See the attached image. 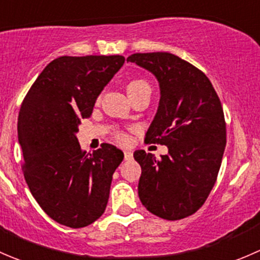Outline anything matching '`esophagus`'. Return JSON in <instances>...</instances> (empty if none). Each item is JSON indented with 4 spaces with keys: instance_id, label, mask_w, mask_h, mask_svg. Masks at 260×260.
<instances>
[{
    "instance_id": "34e87169",
    "label": "esophagus",
    "mask_w": 260,
    "mask_h": 260,
    "mask_svg": "<svg viewBox=\"0 0 260 260\" xmlns=\"http://www.w3.org/2000/svg\"><path fill=\"white\" fill-rule=\"evenodd\" d=\"M124 159L125 160L133 159V152H131L130 150H124Z\"/></svg>"
}]
</instances>
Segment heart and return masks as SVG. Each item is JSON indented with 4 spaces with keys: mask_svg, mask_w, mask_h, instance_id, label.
Masks as SVG:
<instances>
[{
    "mask_svg": "<svg viewBox=\"0 0 260 260\" xmlns=\"http://www.w3.org/2000/svg\"><path fill=\"white\" fill-rule=\"evenodd\" d=\"M126 89H127V93H129L130 96V95H134V93L139 92V91L141 90H150V86L145 80L135 79V80H131L129 84H127ZM116 139L119 141H121V143H125V141L127 140V135L125 133H117Z\"/></svg>",
    "mask_w": 260,
    "mask_h": 260,
    "instance_id": "b5f03b06",
    "label": "heart"
}]
</instances>
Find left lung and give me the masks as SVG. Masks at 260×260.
Masks as SVG:
<instances>
[{
  "label": "left lung",
  "mask_w": 260,
  "mask_h": 260,
  "mask_svg": "<svg viewBox=\"0 0 260 260\" xmlns=\"http://www.w3.org/2000/svg\"><path fill=\"white\" fill-rule=\"evenodd\" d=\"M127 61L146 69L160 85V103L145 141L169 148L156 159L138 150L139 198L167 220L192 215L209 197L226 144L220 99L207 75L169 52L134 53Z\"/></svg>",
  "instance_id": "8db88e82"
}]
</instances>
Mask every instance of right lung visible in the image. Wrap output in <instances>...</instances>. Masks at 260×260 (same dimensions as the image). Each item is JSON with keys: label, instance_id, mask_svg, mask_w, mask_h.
<instances>
[{"label": "right lung", "instance_id": "add662e5", "mask_svg": "<svg viewBox=\"0 0 260 260\" xmlns=\"http://www.w3.org/2000/svg\"><path fill=\"white\" fill-rule=\"evenodd\" d=\"M124 62L120 55L61 56L44 69L21 104L23 176L42 210L62 225L84 228L106 209L112 174L124 154L110 144L86 152L76 133Z\"/></svg>", "mask_w": 260, "mask_h": 260}]
</instances>
